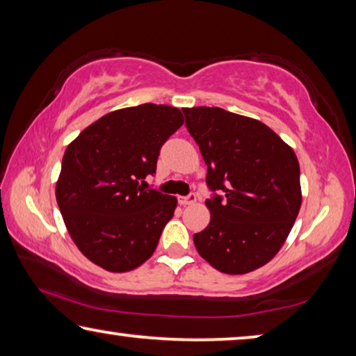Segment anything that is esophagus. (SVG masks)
I'll use <instances>...</instances> for the list:
<instances>
[{"label":"esophagus","mask_w":356,"mask_h":356,"mask_svg":"<svg viewBox=\"0 0 356 356\" xmlns=\"http://www.w3.org/2000/svg\"><path fill=\"white\" fill-rule=\"evenodd\" d=\"M196 202V195H188V196H180L179 197V204L180 206H190V204Z\"/></svg>","instance_id":"obj_1"}]
</instances>
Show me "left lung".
<instances>
[{
	"label": "left lung",
	"instance_id": "8db88e82",
	"mask_svg": "<svg viewBox=\"0 0 356 356\" xmlns=\"http://www.w3.org/2000/svg\"><path fill=\"white\" fill-rule=\"evenodd\" d=\"M207 165L210 222L193 236L200 256L221 273L245 275L272 261L301 207L293 149L261 120L218 106L182 108Z\"/></svg>",
	"mask_w": 356,
	"mask_h": 356
}]
</instances>
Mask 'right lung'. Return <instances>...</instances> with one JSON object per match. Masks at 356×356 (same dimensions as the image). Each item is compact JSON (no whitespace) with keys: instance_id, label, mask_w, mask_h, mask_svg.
I'll return each instance as SVG.
<instances>
[{"instance_id":"obj_1","label":"right lung","mask_w":356,"mask_h":356,"mask_svg":"<svg viewBox=\"0 0 356 356\" xmlns=\"http://www.w3.org/2000/svg\"><path fill=\"white\" fill-rule=\"evenodd\" d=\"M179 108L143 104L105 114L64 152L56 201L76 248L113 273L154 254L177 197L146 190L160 147L182 127Z\"/></svg>"}]
</instances>
